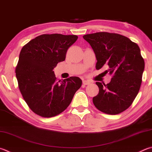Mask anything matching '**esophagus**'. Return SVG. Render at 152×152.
<instances>
[{"mask_svg":"<svg viewBox=\"0 0 152 152\" xmlns=\"http://www.w3.org/2000/svg\"><path fill=\"white\" fill-rule=\"evenodd\" d=\"M82 84L84 85H88L90 84V82L89 81H87V80H83L82 81Z\"/></svg>","mask_w":152,"mask_h":152,"instance_id":"34e87169","label":"esophagus"}]
</instances>
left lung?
<instances>
[{"label":"left lung","instance_id":"1","mask_svg":"<svg viewBox=\"0 0 152 152\" xmlns=\"http://www.w3.org/2000/svg\"><path fill=\"white\" fill-rule=\"evenodd\" d=\"M96 54L99 70L112 76L109 84L96 82L99 93L93 98L96 108L105 114L115 115L125 111L133 103L142 84L144 60L136 43L116 33L100 32L84 35Z\"/></svg>","mask_w":152,"mask_h":152}]
</instances>
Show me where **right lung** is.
<instances>
[{
    "label": "right lung",
    "mask_w": 152,
    "mask_h": 152,
    "mask_svg": "<svg viewBox=\"0 0 152 152\" xmlns=\"http://www.w3.org/2000/svg\"><path fill=\"white\" fill-rule=\"evenodd\" d=\"M76 35L42 34L24 45L15 72L18 88L30 109L40 116L51 118L67 108L81 87L78 77L58 80L53 69L64 61Z\"/></svg>",
    "instance_id": "right-lung-1"
}]
</instances>
